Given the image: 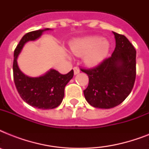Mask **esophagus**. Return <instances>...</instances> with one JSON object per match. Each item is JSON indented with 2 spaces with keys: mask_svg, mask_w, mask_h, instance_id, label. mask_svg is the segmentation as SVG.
I'll use <instances>...</instances> for the list:
<instances>
[{
  "mask_svg": "<svg viewBox=\"0 0 149 149\" xmlns=\"http://www.w3.org/2000/svg\"><path fill=\"white\" fill-rule=\"evenodd\" d=\"M73 71H74V75L78 74V73H79V70L77 67H74V68H73Z\"/></svg>",
  "mask_w": 149,
  "mask_h": 149,
  "instance_id": "obj_1",
  "label": "esophagus"
}]
</instances>
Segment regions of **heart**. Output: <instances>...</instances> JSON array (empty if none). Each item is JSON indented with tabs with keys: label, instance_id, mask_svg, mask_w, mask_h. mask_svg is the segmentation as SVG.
<instances>
[{
	"label": "heart",
	"instance_id": "1",
	"mask_svg": "<svg viewBox=\"0 0 149 149\" xmlns=\"http://www.w3.org/2000/svg\"><path fill=\"white\" fill-rule=\"evenodd\" d=\"M110 50V42L97 36H86L70 45L71 52L75 56H84V62L90 66L100 64L108 56Z\"/></svg>",
	"mask_w": 149,
	"mask_h": 149
}]
</instances>
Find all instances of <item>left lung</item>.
I'll return each mask as SVG.
<instances>
[{"label": "left lung", "mask_w": 149, "mask_h": 149, "mask_svg": "<svg viewBox=\"0 0 149 149\" xmlns=\"http://www.w3.org/2000/svg\"><path fill=\"white\" fill-rule=\"evenodd\" d=\"M115 49L97 67L81 70L89 77L84 91L91 106L110 109L121 104L132 92L136 77V50L125 36L113 32Z\"/></svg>", "instance_id": "obj_1"}]
</instances>
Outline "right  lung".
Here are the masks:
<instances>
[{
	"label": "right lung",
	"mask_w": 149,
	"mask_h": 149,
	"mask_svg": "<svg viewBox=\"0 0 149 149\" xmlns=\"http://www.w3.org/2000/svg\"><path fill=\"white\" fill-rule=\"evenodd\" d=\"M49 30L51 29H39L25 34L15 49L13 63L14 80L21 97L29 105L43 110L56 108L62 103L64 89L73 77V70L63 75L51 69L42 76L31 77L22 72L17 60L25 43L36 41L40 38L44 31Z\"/></svg>",
	"instance_id": "right-lung-1"
}]
</instances>
